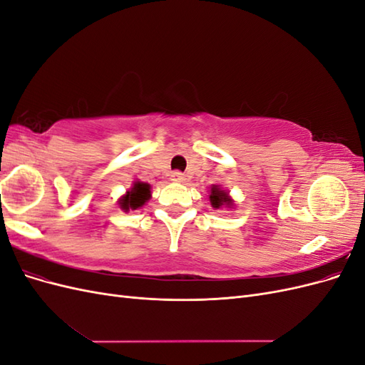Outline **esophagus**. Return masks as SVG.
Here are the masks:
<instances>
[{"label": "esophagus", "instance_id": "1", "mask_svg": "<svg viewBox=\"0 0 365 365\" xmlns=\"http://www.w3.org/2000/svg\"><path fill=\"white\" fill-rule=\"evenodd\" d=\"M184 180H185V176L181 172H172L170 181H173V182H184Z\"/></svg>", "mask_w": 365, "mask_h": 365}]
</instances>
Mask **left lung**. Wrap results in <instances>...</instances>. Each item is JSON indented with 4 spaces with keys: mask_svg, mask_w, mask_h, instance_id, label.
<instances>
[{
    "mask_svg": "<svg viewBox=\"0 0 365 365\" xmlns=\"http://www.w3.org/2000/svg\"><path fill=\"white\" fill-rule=\"evenodd\" d=\"M208 204L212 205L213 210H220V208H230L233 210L236 207V202L233 197H231L230 192L222 189V187L213 184L208 189Z\"/></svg>",
    "mask_w": 365,
    "mask_h": 365,
    "instance_id": "1",
    "label": "left lung"
}]
</instances>
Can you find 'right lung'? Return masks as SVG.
Segmentation results:
<instances>
[{"label": "right lung", "mask_w": 365, "mask_h": 365, "mask_svg": "<svg viewBox=\"0 0 365 365\" xmlns=\"http://www.w3.org/2000/svg\"><path fill=\"white\" fill-rule=\"evenodd\" d=\"M150 196H152L150 185L148 182L135 180L125 192V195H121L118 197L117 202H118V207L123 210L125 213H128V212H134V210L141 208L143 205H146V202L150 200Z\"/></svg>", "instance_id": "add662e5"}]
</instances>
